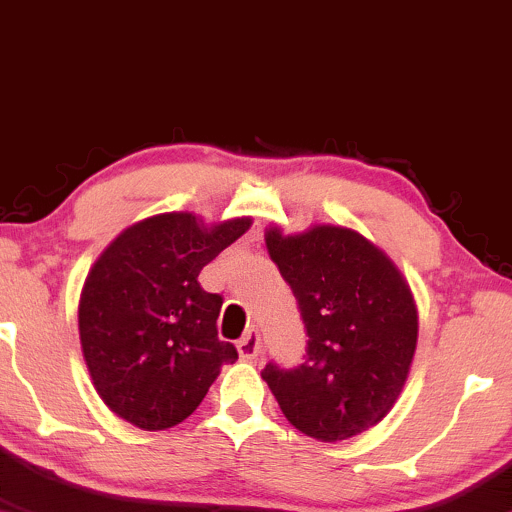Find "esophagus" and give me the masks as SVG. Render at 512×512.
<instances>
[{"label": "esophagus", "instance_id": "esophagus-1", "mask_svg": "<svg viewBox=\"0 0 512 512\" xmlns=\"http://www.w3.org/2000/svg\"><path fill=\"white\" fill-rule=\"evenodd\" d=\"M237 350H239V357L246 359V362L256 359L258 354H261V335H258L256 330H249V333L237 342Z\"/></svg>", "mask_w": 512, "mask_h": 512}]
</instances>
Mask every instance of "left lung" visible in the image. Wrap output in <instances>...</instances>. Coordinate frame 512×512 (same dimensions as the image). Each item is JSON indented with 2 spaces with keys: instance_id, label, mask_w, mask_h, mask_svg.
Segmentation results:
<instances>
[{
  "instance_id": "obj_1",
  "label": "left lung",
  "mask_w": 512,
  "mask_h": 512,
  "mask_svg": "<svg viewBox=\"0 0 512 512\" xmlns=\"http://www.w3.org/2000/svg\"><path fill=\"white\" fill-rule=\"evenodd\" d=\"M306 328L304 362L261 371L294 429L323 443L352 438L395 405L417 350V306L395 263L359 232L314 225L266 232Z\"/></svg>"
}]
</instances>
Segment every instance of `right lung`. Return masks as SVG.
Returning a JSON list of instances; mask_svg holds the SVG:
<instances>
[{
	"label": "right lung",
	"instance_id": "1",
	"mask_svg": "<svg viewBox=\"0 0 512 512\" xmlns=\"http://www.w3.org/2000/svg\"><path fill=\"white\" fill-rule=\"evenodd\" d=\"M249 227L251 218L206 227L194 213L153 215L93 263L78 333L93 386L117 417L143 431L170 429L239 357L218 338L222 297L203 290L198 273Z\"/></svg>",
	"mask_w": 512,
	"mask_h": 512
}]
</instances>
